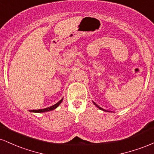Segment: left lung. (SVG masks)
I'll use <instances>...</instances> for the list:
<instances>
[{
    "mask_svg": "<svg viewBox=\"0 0 154 154\" xmlns=\"http://www.w3.org/2000/svg\"><path fill=\"white\" fill-rule=\"evenodd\" d=\"M93 103H94V105H95V106H96V107H97V108H98V109H100V110H102V111H107V112H109V111H107V110H106V109H102V108H101V107H100L99 106H98V105H97V104L95 103V102H93Z\"/></svg>",
    "mask_w": 154,
    "mask_h": 154,
    "instance_id": "1",
    "label": "left lung"
}]
</instances>
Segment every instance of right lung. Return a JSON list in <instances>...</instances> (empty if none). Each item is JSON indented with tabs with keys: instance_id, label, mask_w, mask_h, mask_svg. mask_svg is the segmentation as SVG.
Segmentation results:
<instances>
[{
	"instance_id": "add662e5",
	"label": "right lung",
	"mask_w": 154,
	"mask_h": 154,
	"mask_svg": "<svg viewBox=\"0 0 154 154\" xmlns=\"http://www.w3.org/2000/svg\"><path fill=\"white\" fill-rule=\"evenodd\" d=\"M62 100H63V98H61V99L58 102V103L54 104V105L51 106H50V107L45 108V109H38V110H29V111H30V112H35V113H43V112H47V111H53V110H54V109H56L58 106H59L60 104H61V102H62Z\"/></svg>"
}]
</instances>
